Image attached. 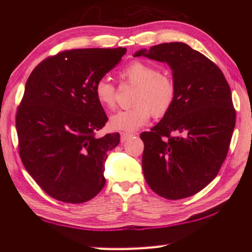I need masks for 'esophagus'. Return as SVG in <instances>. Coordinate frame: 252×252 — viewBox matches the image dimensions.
<instances>
[{"label": "esophagus", "mask_w": 252, "mask_h": 252, "mask_svg": "<svg viewBox=\"0 0 252 252\" xmlns=\"http://www.w3.org/2000/svg\"><path fill=\"white\" fill-rule=\"evenodd\" d=\"M131 136H133L131 133H126V132H121V134H120V137H121V142L123 143V142H126V141H127L129 140V138L131 137Z\"/></svg>", "instance_id": "obj_1"}]
</instances>
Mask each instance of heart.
Wrapping results in <instances>:
<instances>
[{"label": "heart", "instance_id": "obj_1", "mask_svg": "<svg viewBox=\"0 0 252 252\" xmlns=\"http://www.w3.org/2000/svg\"><path fill=\"white\" fill-rule=\"evenodd\" d=\"M123 82L135 87L130 109L120 110L109 119L111 129L133 132L146 125L152 115L163 117L175 99V85L172 79L159 73L151 63L135 61L120 71ZM95 97L100 106L114 109L117 101V89L108 79L101 78L95 84Z\"/></svg>", "mask_w": 252, "mask_h": 252}]
</instances>
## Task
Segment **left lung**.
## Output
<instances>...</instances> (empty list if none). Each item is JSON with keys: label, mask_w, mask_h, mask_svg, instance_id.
Wrapping results in <instances>:
<instances>
[{"label": "left lung", "mask_w": 252, "mask_h": 252, "mask_svg": "<svg viewBox=\"0 0 252 252\" xmlns=\"http://www.w3.org/2000/svg\"><path fill=\"white\" fill-rule=\"evenodd\" d=\"M172 69L175 99L144 142L142 167L148 186L165 199L197 194L218 175L236 122L232 93L221 69L182 42L136 52Z\"/></svg>", "instance_id": "8db88e82"}]
</instances>
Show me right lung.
I'll return each mask as SVG.
<instances>
[{
  "instance_id": "obj_1",
  "label": "right lung",
  "mask_w": 252,
  "mask_h": 252,
  "mask_svg": "<svg viewBox=\"0 0 252 252\" xmlns=\"http://www.w3.org/2000/svg\"><path fill=\"white\" fill-rule=\"evenodd\" d=\"M118 49H77L45 58L27 80L16 114L19 156L36 184L56 200L82 203L106 183L107 152L119 133L96 137L107 118L96 82L126 54Z\"/></svg>"
}]
</instances>
